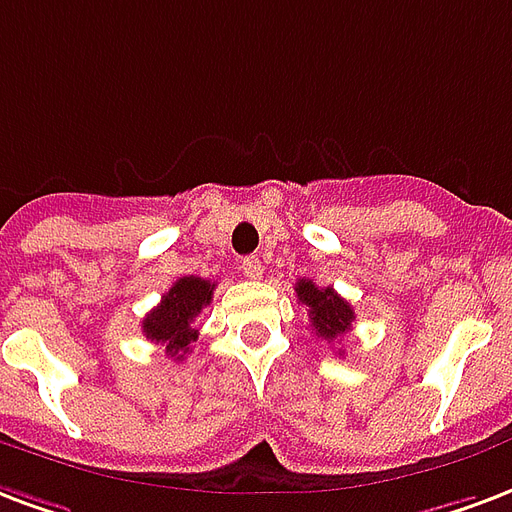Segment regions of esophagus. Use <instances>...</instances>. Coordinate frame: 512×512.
I'll list each match as a JSON object with an SVG mask.
<instances>
[{
    "label": "esophagus",
    "mask_w": 512,
    "mask_h": 512,
    "mask_svg": "<svg viewBox=\"0 0 512 512\" xmlns=\"http://www.w3.org/2000/svg\"><path fill=\"white\" fill-rule=\"evenodd\" d=\"M241 271H244V276H247V279H252V282L263 279V263H260V257H244Z\"/></svg>",
    "instance_id": "esophagus-1"
}]
</instances>
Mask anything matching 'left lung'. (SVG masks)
I'll list each match as a JSON object with an SVG mask.
<instances>
[{
	"instance_id": "left-lung-1",
	"label": "left lung",
	"mask_w": 512,
	"mask_h": 512,
	"mask_svg": "<svg viewBox=\"0 0 512 512\" xmlns=\"http://www.w3.org/2000/svg\"><path fill=\"white\" fill-rule=\"evenodd\" d=\"M295 292H298L300 303L308 308V319L319 338L333 343L349 333L351 322H354V308L333 287H317L311 279H298Z\"/></svg>"
}]
</instances>
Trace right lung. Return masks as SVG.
Returning a JSON list of instances; mask_svg holds the SVG:
<instances>
[{
  "mask_svg": "<svg viewBox=\"0 0 512 512\" xmlns=\"http://www.w3.org/2000/svg\"><path fill=\"white\" fill-rule=\"evenodd\" d=\"M212 295V282L201 276H182L163 295L161 303L142 319V333L150 341L161 343L171 360H185L190 343L198 338L193 327L195 317L201 314V308L212 303Z\"/></svg>",
  "mask_w": 512,
  "mask_h": 512,
  "instance_id": "1",
  "label": "right lung"
}]
</instances>
